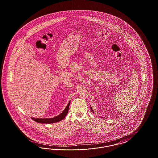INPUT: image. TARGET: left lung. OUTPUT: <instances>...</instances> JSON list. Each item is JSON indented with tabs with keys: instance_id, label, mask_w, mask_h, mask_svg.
Returning a JSON list of instances; mask_svg holds the SVG:
<instances>
[{
	"instance_id": "left-lung-1",
	"label": "left lung",
	"mask_w": 158,
	"mask_h": 158,
	"mask_svg": "<svg viewBox=\"0 0 158 158\" xmlns=\"http://www.w3.org/2000/svg\"><path fill=\"white\" fill-rule=\"evenodd\" d=\"M90 110H91V111H92V113H94V111H93V110H92V107H91V106H90Z\"/></svg>"
}]
</instances>
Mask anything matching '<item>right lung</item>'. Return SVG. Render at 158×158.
<instances>
[{
	"label": "right lung",
	"mask_w": 158,
	"mask_h": 158,
	"mask_svg": "<svg viewBox=\"0 0 158 158\" xmlns=\"http://www.w3.org/2000/svg\"><path fill=\"white\" fill-rule=\"evenodd\" d=\"M70 101H69V102L68 103V105L66 106V107L65 108V109L64 110V111L60 114H59V115H57L55 117L50 118H32V120L36 121L37 123H39L50 124V123H54L59 122L60 121L62 120L63 118H64V117L68 114L69 108V105H70Z\"/></svg>",
	"instance_id": "right-lung-1"
}]
</instances>
